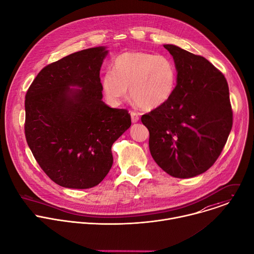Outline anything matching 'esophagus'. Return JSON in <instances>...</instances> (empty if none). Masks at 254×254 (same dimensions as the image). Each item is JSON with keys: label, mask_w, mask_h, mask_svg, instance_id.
I'll use <instances>...</instances> for the list:
<instances>
[{"label": "esophagus", "mask_w": 254, "mask_h": 254, "mask_svg": "<svg viewBox=\"0 0 254 254\" xmlns=\"http://www.w3.org/2000/svg\"><path fill=\"white\" fill-rule=\"evenodd\" d=\"M130 118H131V123L132 124L137 123L138 120H139V117H138V115L135 112H130Z\"/></svg>", "instance_id": "obj_1"}]
</instances>
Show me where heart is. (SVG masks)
Listing matches in <instances>:
<instances>
[{
  "instance_id": "1",
  "label": "heart",
  "mask_w": 254,
  "mask_h": 254,
  "mask_svg": "<svg viewBox=\"0 0 254 254\" xmlns=\"http://www.w3.org/2000/svg\"><path fill=\"white\" fill-rule=\"evenodd\" d=\"M176 68L170 58L146 52H127L113 63V71L102 77L106 98L119 104L129 94L143 110H155L165 104L174 92Z\"/></svg>"
}]
</instances>
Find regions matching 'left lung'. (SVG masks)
Wrapping results in <instances>:
<instances>
[{"label": "left lung", "mask_w": 254, "mask_h": 254, "mask_svg": "<svg viewBox=\"0 0 254 254\" xmlns=\"http://www.w3.org/2000/svg\"><path fill=\"white\" fill-rule=\"evenodd\" d=\"M177 85L169 100L141 117L150 131L155 162L175 178L206 172L220 156L230 133L233 113L224 75L206 58L175 45Z\"/></svg>", "instance_id": "left-lung-1"}]
</instances>
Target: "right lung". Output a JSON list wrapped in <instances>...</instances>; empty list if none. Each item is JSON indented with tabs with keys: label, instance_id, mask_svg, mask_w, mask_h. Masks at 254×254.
Listing matches in <instances>:
<instances>
[{
	"label": "right lung",
	"instance_id": "obj_1",
	"mask_svg": "<svg viewBox=\"0 0 254 254\" xmlns=\"http://www.w3.org/2000/svg\"><path fill=\"white\" fill-rule=\"evenodd\" d=\"M106 54L104 47L89 48L48 64L26 93L28 146L44 173L65 188L98 185L113 166V143L131 125L127 110L101 100Z\"/></svg>",
	"mask_w": 254,
	"mask_h": 254
}]
</instances>
